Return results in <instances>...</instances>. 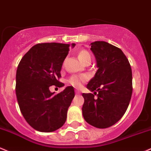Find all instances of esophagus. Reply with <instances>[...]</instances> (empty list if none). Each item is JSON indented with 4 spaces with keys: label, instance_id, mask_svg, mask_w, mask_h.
I'll use <instances>...</instances> for the list:
<instances>
[{
    "label": "esophagus",
    "instance_id": "esophagus-1",
    "mask_svg": "<svg viewBox=\"0 0 151 151\" xmlns=\"http://www.w3.org/2000/svg\"><path fill=\"white\" fill-rule=\"evenodd\" d=\"M80 94H81L80 91H77V90H76V96H79V95H80Z\"/></svg>",
    "mask_w": 151,
    "mask_h": 151
}]
</instances>
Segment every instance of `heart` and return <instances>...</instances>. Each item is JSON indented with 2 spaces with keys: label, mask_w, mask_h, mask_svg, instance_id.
<instances>
[{
  "label": "heart",
  "mask_w": 151,
  "mask_h": 151,
  "mask_svg": "<svg viewBox=\"0 0 151 151\" xmlns=\"http://www.w3.org/2000/svg\"><path fill=\"white\" fill-rule=\"evenodd\" d=\"M78 58L80 60L81 62L83 63L86 59L91 58V55L87 50H81L78 55ZM86 80V76H73L70 78L68 80V83L72 86H75L76 88H80L82 86V84Z\"/></svg>",
  "instance_id": "obj_1"
}]
</instances>
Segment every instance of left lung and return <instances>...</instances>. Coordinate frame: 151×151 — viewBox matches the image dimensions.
Masks as SVG:
<instances>
[{"instance_id":"8db88e82","label":"left lung","mask_w":151,"mask_h":151,"mask_svg":"<svg viewBox=\"0 0 151 151\" xmlns=\"http://www.w3.org/2000/svg\"><path fill=\"white\" fill-rule=\"evenodd\" d=\"M98 70L83 93L85 121L98 128L112 126L126 113L132 96V70L120 48L105 41L91 43ZM96 96H95V95Z\"/></svg>"}]
</instances>
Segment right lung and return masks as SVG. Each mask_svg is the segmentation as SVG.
<instances>
[{
    "label": "right lung",
    "mask_w": 151,
    "mask_h": 151,
    "mask_svg": "<svg viewBox=\"0 0 151 151\" xmlns=\"http://www.w3.org/2000/svg\"><path fill=\"white\" fill-rule=\"evenodd\" d=\"M75 43L71 44L73 48ZM70 45L45 43L35 45L25 54L16 71V93L25 121L40 132H53L63 126L67 111L75 96L73 86L60 93L49 87L64 84L58 81Z\"/></svg>",
    "instance_id": "add662e5"
}]
</instances>
